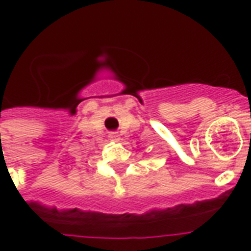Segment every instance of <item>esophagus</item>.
Segmentation results:
<instances>
[{
	"label": "esophagus",
	"instance_id": "34e87169",
	"mask_svg": "<svg viewBox=\"0 0 251 251\" xmlns=\"http://www.w3.org/2000/svg\"><path fill=\"white\" fill-rule=\"evenodd\" d=\"M109 138L112 139V141H119V134L118 133H115V132H113V133H110L109 134Z\"/></svg>",
	"mask_w": 251,
	"mask_h": 251
}]
</instances>
